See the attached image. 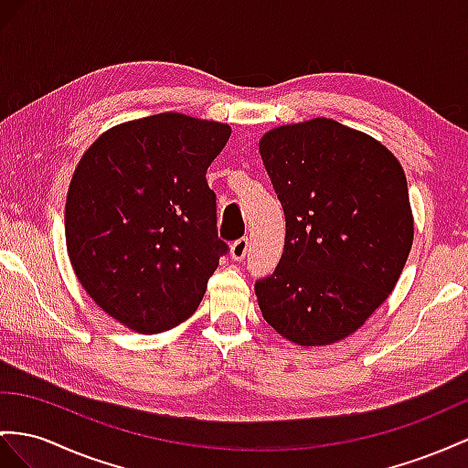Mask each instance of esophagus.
<instances>
[{
    "instance_id": "esophagus-1",
    "label": "esophagus",
    "mask_w": 468,
    "mask_h": 468,
    "mask_svg": "<svg viewBox=\"0 0 468 468\" xmlns=\"http://www.w3.org/2000/svg\"><path fill=\"white\" fill-rule=\"evenodd\" d=\"M249 253V239L241 237L237 239V241L231 245V259L233 261H243Z\"/></svg>"
}]
</instances>
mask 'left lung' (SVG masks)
<instances>
[{
	"mask_svg": "<svg viewBox=\"0 0 468 468\" xmlns=\"http://www.w3.org/2000/svg\"><path fill=\"white\" fill-rule=\"evenodd\" d=\"M284 219V250L255 284L259 308L304 348L346 340L386 303L413 245L399 160L332 118L282 124L259 140Z\"/></svg>",
	"mask_w": 468,
	"mask_h": 468,
	"instance_id": "1",
	"label": "left lung"
}]
</instances>
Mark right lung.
I'll use <instances>...</instances> for the list:
<instances>
[{"mask_svg": "<svg viewBox=\"0 0 468 468\" xmlns=\"http://www.w3.org/2000/svg\"><path fill=\"white\" fill-rule=\"evenodd\" d=\"M231 126L182 112L116 124L82 154L65 203L70 267L92 303L138 334L196 313L227 245L207 167Z\"/></svg>", "mask_w": 468, "mask_h": 468, "instance_id": "add662e5", "label": "right lung"}]
</instances>
